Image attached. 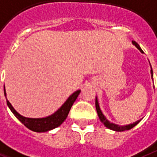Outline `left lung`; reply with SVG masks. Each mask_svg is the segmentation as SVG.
<instances>
[{"instance_id": "left-lung-1", "label": "left lung", "mask_w": 157, "mask_h": 157, "mask_svg": "<svg viewBox=\"0 0 157 157\" xmlns=\"http://www.w3.org/2000/svg\"><path fill=\"white\" fill-rule=\"evenodd\" d=\"M132 43H133L134 45L136 46V48H138V49L140 50L141 52H142V53L144 52H143V50L140 48V47L139 46V44L136 43V41H132ZM151 76H153V75H152L153 74V72H152L151 67ZM95 105H96L97 113H98V115L99 118H100L101 122L103 124L105 125V127H107V128H109V129H110V130H113V131H115V132H124V131H127V130L132 129V128H133L135 126H136V125L138 124V123L140 122V120H139V121H137V122H136V123H132V124L126 125V126H119V125L114 124V123H110L109 121H108L105 116L103 115L102 112H101V110L100 109V107H99L98 101L97 98H96V101H95Z\"/></svg>"}]
</instances>
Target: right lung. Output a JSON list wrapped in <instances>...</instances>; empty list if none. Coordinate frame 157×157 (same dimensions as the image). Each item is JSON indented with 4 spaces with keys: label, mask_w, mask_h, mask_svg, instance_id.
<instances>
[{
    "label": "right lung",
    "mask_w": 157,
    "mask_h": 157,
    "mask_svg": "<svg viewBox=\"0 0 157 157\" xmlns=\"http://www.w3.org/2000/svg\"><path fill=\"white\" fill-rule=\"evenodd\" d=\"M80 93H81V90H77L75 93H73L67 98L64 104L56 113L48 116V117L42 118H30L23 117L21 114H19L13 109V107L10 104V101L7 100V98H6V101H7V105H8L9 108L13 112V114H14L16 118L22 124H24V126L27 127L28 129L35 132H45L50 131V130L54 129V128H56L63 123V121L65 120L66 118L67 117V114L69 113L72 105H73L74 101L76 100ZM4 94H5V96H6L5 88H4Z\"/></svg>",
    "instance_id": "1"
}]
</instances>
